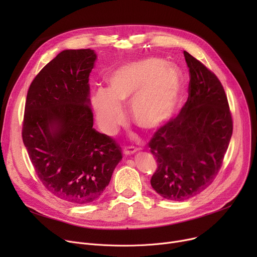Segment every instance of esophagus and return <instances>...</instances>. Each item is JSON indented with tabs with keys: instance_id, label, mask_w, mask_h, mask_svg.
<instances>
[{
	"instance_id": "esophagus-1",
	"label": "esophagus",
	"mask_w": 257,
	"mask_h": 257,
	"mask_svg": "<svg viewBox=\"0 0 257 257\" xmlns=\"http://www.w3.org/2000/svg\"><path fill=\"white\" fill-rule=\"evenodd\" d=\"M137 152V149L134 147H125L123 149V153L125 156H128V155H131V154H134Z\"/></svg>"
}]
</instances>
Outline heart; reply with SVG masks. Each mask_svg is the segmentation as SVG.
<instances>
[{
  "instance_id": "obj_1",
  "label": "heart",
  "mask_w": 257,
  "mask_h": 257,
  "mask_svg": "<svg viewBox=\"0 0 257 257\" xmlns=\"http://www.w3.org/2000/svg\"><path fill=\"white\" fill-rule=\"evenodd\" d=\"M108 89L99 88L92 98L102 129L113 134L125 118L121 104L130 102L134 123L152 131L173 114L178 102L180 79L164 60L147 58L117 67L108 77Z\"/></svg>"
}]
</instances>
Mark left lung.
Wrapping results in <instances>:
<instances>
[{"label":"left lung","mask_w":257,"mask_h":257,"mask_svg":"<svg viewBox=\"0 0 257 257\" xmlns=\"http://www.w3.org/2000/svg\"><path fill=\"white\" fill-rule=\"evenodd\" d=\"M183 54L190 69L187 101L179 114L159 127L149 142L157 161L151 185L172 201L190 199L212 183L233 130L220 80L190 53Z\"/></svg>","instance_id":"obj_1"}]
</instances>
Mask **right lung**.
Listing matches in <instances>:
<instances>
[{
	"instance_id": "obj_1",
	"label": "right lung",
	"mask_w": 257,
	"mask_h": 257,
	"mask_svg": "<svg viewBox=\"0 0 257 257\" xmlns=\"http://www.w3.org/2000/svg\"><path fill=\"white\" fill-rule=\"evenodd\" d=\"M97 56L65 50L33 79L27 93L22 138L47 190L67 202L99 199L121 159L117 144L92 128L88 77Z\"/></svg>"
}]
</instances>
